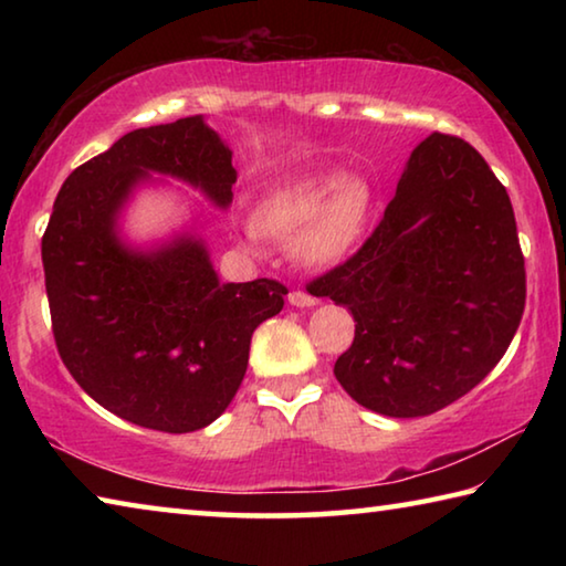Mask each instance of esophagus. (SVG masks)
Returning <instances> with one entry per match:
<instances>
[{"label": "esophagus", "mask_w": 566, "mask_h": 566, "mask_svg": "<svg viewBox=\"0 0 566 566\" xmlns=\"http://www.w3.org/2000/svg\"><path fill=\"white\" fill-rule=\"evenodd\" d=\"M286 300H290L292 306H314V304H317V300H314L312 294H306L302 290L290 292V296H286Z\"/></svg>", "instance_id": "34e87169"}]
</instances>
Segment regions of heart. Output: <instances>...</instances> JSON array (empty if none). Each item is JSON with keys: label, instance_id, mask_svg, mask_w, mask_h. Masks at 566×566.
I'll list each match as a JSON object with an SVG mask.
<instances>
[{"label": "heart", "instance_id": "1", "mask_svg": "<svg viewBox=\"0 0 566 566\" xmlns=\"http://www.w3.org/2000/svg\"><path fill=\"white\" fill-rule=\"evenodd\" d=\"M371 195L364 181L339 171H322L270 189L256 207V222L247 224L249 242L262 232L294 237V256L312 266L339 264L367 227Z\"/></svg>", "mask_w": 566, "mask_h": 566}]
</instances>
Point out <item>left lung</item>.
Here are the masks:
<instances>
[{
    "mask_svg": "<svg viewBox=\"0 0 566 566\" xmlns=\"http://www.w3.org/2000/svg\"><path fill=\"white\" fill-rule=\"evenodd\" d=\"M312 286L357 322L334 364L344 391L385 417L434 415L490 375L522 322L510 195L472 145L429 134L379 227Z\"/></svg>",
    "mask_w": 566,
    "mask_h": 566,
    "instance_id": "8db88e82",
    "label": "left lung"
}]
</instances>
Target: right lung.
I'll list each match as a JSON object with an SVG mask.
<instances>
[{"mask_svg": "<svg viewBox=\"0 0 566 566\" xmlns=\"http://www.w3.org/2000/svg\"><path fill=\"white\" fill-rule=\"evenodd\" d=\"M151 175L232 205V149L202 114L134 129L66 177L42 237L44 284L76 385L132 424L185 434L234 399L252 334L282 312L286 286L219 282L205 239L187 229L149 249L124 242L119 217Z\"/></svg>", "mask_w": 566, "mask_h": 566, "instance_id": "right-lung-1", "label": "right lung"}]
</instances>
